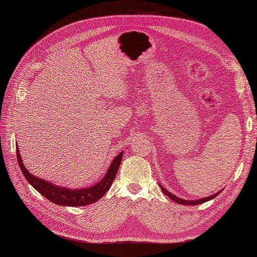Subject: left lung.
I'll use <instances>...</instances> for the list:
<instances>
[{
  "label": "left lung",
  "instance_id": "8db88e82",
  "mask_svg": "<svg viewBox=\"0 0 257 257\" xmlns=\"http://www.w3.org/2000/svg\"><path fill=\"white\" fill-rule=\"evenodd\" d=\"M160 187H161L162 192L165 193L166 195H168L169 198H170L171 200H173L174 202H177V203H179V204H184V205H196V204L204 203V202H206V201H209V200H211V199H214L215 196H217V194L220 193V192H217V193L213 194V195H211V196H207V198H203V199H200V200H194V201H187V200L180 199V198H178V196H176V195H173L172 193H170V192H169V191H167L165 188H163L161 184H160Z\"/></svg>",
  "mask_w": 257,
  "mask_h": 257
}]
</instances>
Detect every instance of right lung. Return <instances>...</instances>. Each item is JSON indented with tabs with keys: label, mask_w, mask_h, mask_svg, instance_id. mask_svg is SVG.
I'll return each mask as SVG.
<instances>
[{
	"label": "right lung",
	"mask_w": 257,
	"mask_h": 257,
	"mask_svg": "<svg viewBox=\"0 0 257 257\" xmlns=\"http://www.w3.org/2000/svg\"><path fill=\"white\" fill-rule=\"evenodd\" d=\"M122 155L123 154L121 152V154H119L114 158L110 167L108 169L106 176L97 184L92 185L90 188L69 190L67 188L57 187V185H54L50 182L45 181V180L36 178L35 176L31 174L24 167L23 161H22L21 158L20 150L18 148V146H16V158H18L19 166L27 181H29L43 196H45L47 200H50L53 203L67 206H85L101 199L102 195L107 192L109 188H110L114 178H116L120 162H121Z\"/></svg>",
	"instance_id": "obj_1"
}]
</instances>
